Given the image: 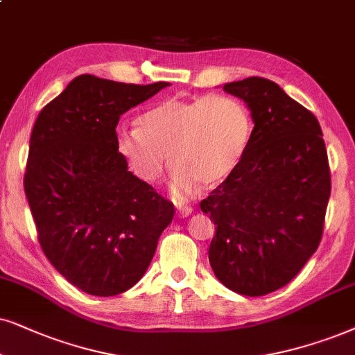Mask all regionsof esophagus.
<instances>
[{
    "label": "esophagus",
    "instance_id": "1",
    "mask_svg": "<svg viewBox=\"0 0 355 355\" xmlns=\"http://www.w3.org/2000/svg\"><path fill=\"white\" fill-rule=\"evenodd\" d=\"M191 206H187V205H177V214L178 218H187L191 214Z\"/></svg>",
    "mask_w": 355,
    "mask_h": 355
}]
</instances>
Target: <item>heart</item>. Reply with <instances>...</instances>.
Wrapping results in <instances>:
<instances>
[{
	"label": "heart",
	"instance_id": "heart-1",
	"mask_svg": "<svg viewBox=\"0 0 355 355\" xmlns=\"http://www.w3.org/2000/svg\"><path fill=\"white\" fill-rule=\"evenodd\" d=\"M137 123L139 128L116 132L119 154L141 180L154 183L167 168L170 152L177 198L191 195L200 182L213 187L226 180L239 165L252 131L249 111L227 95L168 98Z\"/></svg>",
	"mask_w": 355,
	"mask_h": 355
}]
</instances>
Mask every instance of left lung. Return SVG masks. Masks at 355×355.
Here are the masks:
<instances>
[{
  "mask_svg": "<svg viewBox=\"0 0 355 355\" xmlns=\"http://www.w3.org/2000/svg\"><path fill=\"white\" fill-rule=\"evenodd\" d=\"M223 89L249 107L248 149L234 172L201 201L216 236L209 263L224 286L262 297L285 286L320 245L331 175L321 125L267 78Z\"/></svg>",
  "mask_w": 355,
  "mask_h": 355,
  "instance_id": "left-lung-1",
  "label": "left lung"
}]
</instances>
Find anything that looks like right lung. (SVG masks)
I'll use <instances>...</instances> for the list:
<instances>
[{"instance_id":"add662e5","label":"right lung","mask_w":355,"mask_h":355,"mask_svg":"<svg viewBox=\"0 0 355 355\" xmlns=\"http://www.w3.org/2000/svg\"><path fill=\"white\" fill-rule=\"evenodd\" d=\"M80 75L40 111L24 191L49 262L71 285L114 297L144 275L173 205L128 170L121 114L168 87Z\"/></svg>"}]
</instances>
